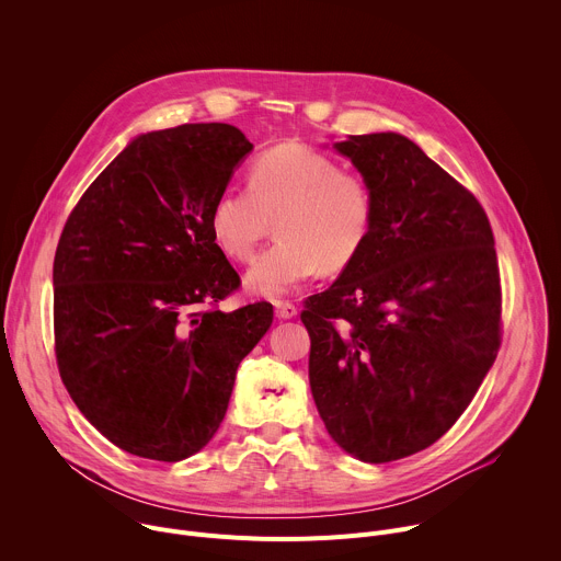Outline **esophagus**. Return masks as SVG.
<instances>
[{
    "mask_svg": "<svg viewBox=\"0 0 561 561\" xmlns=\"http://www.w3.org/2000/svg\"><path fill=\"white\" fill-rule=\"evenodd\" d=\"M275 310H277V317L279 319H290L297 314V306L293 301H275Z\"/></svg>",
    "mask_w": 561,
    "mask_h": 561,
    "instance_id": "esophagus-1",
    "label": "esophagus"
}]
</instances>
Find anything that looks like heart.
<instances>
[{
  "instance_id": "heart-1",
  "label": "heart",
  "mask_w": 561,
  "mask_h": 561,
  "mask_svg": "<svg viewBox=\"0 0 561 561\" xmlns=\"http://www.w3.org/2000/svg\"><path fill=\"white\" fill-rule=\"evenodd\" d=\"M247 186L217 193L208 228L226 257L249 262L275 221L279 239L249 268V290L284 295L317 271H346L364 251L375 219L373 193L333 159L275 146L253 159Z\"/></svg>"
}]
</instances>
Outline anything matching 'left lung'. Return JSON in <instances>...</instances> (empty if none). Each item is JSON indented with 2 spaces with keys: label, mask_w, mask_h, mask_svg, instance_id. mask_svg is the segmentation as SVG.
<instances>
[{
  "label": "left lung",
  "mask_w": 561,
  "mask_h": 561,
  "mask_svg": "<svg viewBox=\"0 0 561 561\" xmlns=\"http://www.w3.org/2000/svg\"><path fill=\"white\" fill-rule=\"evenodd\" d=\"M373 230L337 282L304 301L308 379L329 435L368 463L435 444L502 346V284L486 210L409 137L351 135Z\"/></svg>",
  "instance_id": "obj_1"
}]
</instances>
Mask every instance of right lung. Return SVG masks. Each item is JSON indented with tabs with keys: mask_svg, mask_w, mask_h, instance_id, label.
I'll list each match as a JSON object with an SVG mask.
<instances>
[{
	"mask_svg": "<svg viewBox=\"0 0 561 561\" xmlns=\"http://www.w3.org/2000/svg\"><path fill=\"white\" fill-rule=\"evenodd\" d=\"M253 144L230 124H184L130 141L70 210L53 264L59 377L122 450L180 461L217 433L237 366L273 322L242 284L208 210Z\"/></svg>",
	"mask_w": 561,
	"mask_h": 561,
	"instance_id": "right-lung-1",
	"label": "right lung"
}]
</instances>
